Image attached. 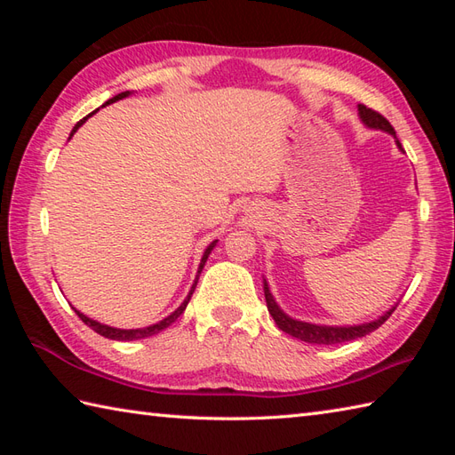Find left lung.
<instances>
[{
	"label": "left lung",
	"instance_id": "left-lung-1",
	"mask_svg": "<svg viewBox=\"0 0 455 455\" xmlns=\"http://www.w3.org/2000/svg\"><path fill=\"white\" fill-rule=\"evenodd\" d=\"M357 115H360L362 123L365 124L367 129H375V131H383L389 132L391 137L395 139V144L401 152L403 147L397 139V132L391 127V123L379 115L377 111L365 108V105H357ZM264 295H266V303H267V311L269 315L274 316V321L277 324L279 331L287 332L289 336L297 338V340H303L308 344H321V346H332V344H342V342H350L355 340V338H362L365 334H370L373 331H377L387 318L391 316V313L395 311V307H391L389 311H385L381 316H377L375 321L370 323H362V324H344V326H328V324H313V323H305V321H297V318L289 316L287 313L282 311V307L275 303V299L269 291L267 282L264 279Z\"/></svg>",
	"mask_w": 455,
	"mask_h": 455
}]
</instances>
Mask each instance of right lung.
<instances>
[{"label":"right lung","mask_w":455,"mask_h":455,"mask_svg":"<svg viewBox=\"0 0 455 455\" xmlns=\"http://www.w3.org/2000/svg\"><path fill=\"white\" fill-rule=\"evenodd\" d=\"M131 95V92H123V93H119V95H115V98H111L109 101H105L101 108H105V105H109V103H115V101H119V100H124V98H129ZM95 113V111H93ZM92 113V115H93ZM92 115H88V117H92ZM88 117H84L80 123H76V127L72 129V132H70V137H74V132L78 131L82 124L85 123V119ZM217 243L219 240H212V243L205 248V252H203V258H201V264H199V269H197V275H196V282H193V285H191V289H189V293H188V297L183 299V303L176 308V311H173L172 315H168L166 318H162L160 323H156V324H150V326H144V328H115V326H109V324H101V323H98V321H93V318H90V316H85L84 313H80L78 308H74L76 311V315H78L82 321L88 324L90 328H93L95 332L98 334H101V336H105V338H111V340H119V342H129V340H140V338H148V336H154V334H158V332H162L164 328H168L172 323H176V318L186 311V307H188V303H189V299H191V295H193V291H196V285H197V279H199V274H201V269H203V266H205V262H207V258H209V254H211V250L217 246Z\"/></svg>","instance_id":"add662e5"}]
</instances>
